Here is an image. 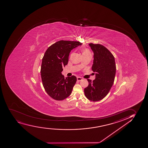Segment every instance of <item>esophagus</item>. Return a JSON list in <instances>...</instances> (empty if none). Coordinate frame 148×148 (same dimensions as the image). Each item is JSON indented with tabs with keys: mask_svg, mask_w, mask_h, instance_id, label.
<instances>
[{
	"mask_svg": "<svg viewBox=\"0 0 148 148\" xmlns=\"http://www.w3.org/2000/svg\"><path fill=\"white\" fill-rule=\"evenodd\" d=\"M77 80H78V81H82V77H77Z\"/></svg>",
	"mask_w": 148,
	"mask_h": 148,
	"instance_id": "1",
	"label": "esophagus"
}]
</instances>
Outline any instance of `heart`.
<instances>
[{
	"label": "heart",
	"mask_w": 148,
	"mask_h": 148,
	"mask_svg": "<svg viewBox=\"0 0 148 148\" xmlns=\"http://www.w3.org/2000/svg\"><path fill=\"white\" fill-rule=\"evenodd\" d=\"M88 53H90V51H89L88 49H83L82 50V55L85 54H88Z\"/></svg>",
	"instance_id": "obj_1"
}]
</instances>
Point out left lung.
<instances>
[{"label": "left lung", "instance_id": "left-lung-1", "mask_svg": "<svg viewBox=\"0 0 148 148\" xmlns=\"http://www.w3.org/2000/svg\"><path fill=\"white\" fill-rule=\"evenodd\" d=\"M94 53L92 70L96 78L93 82L88 79V86L84 88L87 98L93 102L101 100L107 96L114 84L116 72L114 56L105 46L90 43Z\"/></svg>", "mask_w": 148, "mask_h": 148}]
</instances>
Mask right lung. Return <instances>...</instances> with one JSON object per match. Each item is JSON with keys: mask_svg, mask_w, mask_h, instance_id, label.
<instances>
[{"mask_svg": "<svg viewBox=\"0 0 148 148\" xmlns=\"http://www.w3.org/2000/svg\"><path fill=\"white\" fill-rule=\"evenodd\" d=\"M82 44L78 41H59L44 54L41 66V79L46 93L54 100H63L71 94L77 77L72 75L65 78L61 73L68 64L70 52Z\"/></svg>", "mask_w": 148, "mask_h": 148, "instance_id": "obj_1", "label": "right lung"}]
</instances>
